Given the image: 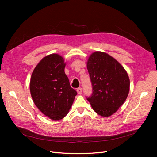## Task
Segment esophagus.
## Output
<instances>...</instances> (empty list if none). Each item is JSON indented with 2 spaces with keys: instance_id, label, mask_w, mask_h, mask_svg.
I'll return each instance as SVG.
<instances>
[{
  "instance_id": "34e87169",
  "label": "esophagus",
  "mask_w": 157,
  "mask_h": 157,
  "mask_svg": "<svg viewBox=\"0 0 157 157\" xmlns=\"http://www.w3.org/2000/svg\"><path fill=\"white\" fill-rule=\"evenodd\" d=\"M77 91L78 94H81L82 92V88H77Z\"/></svg>"
}]
</instances>
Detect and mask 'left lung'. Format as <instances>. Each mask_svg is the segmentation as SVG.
<instances>
[{
  "mask_svg": "<svg viewBox=\"0 0 157 157\" xmlns=\"http://www.w3.org/2000/svg\"><path fill=\"white\" fill-rule=\"evenodd\" d=\"M87 69L92 85V94L87 100L98 115H112L124 103L129 93L127 72L112 56L98 51L90 56Z\"/></svg>",
  "mask_w": 157,
  "mask_h": 157,
  "instance_id": "left-lung-1",
  "label": "left lung"
}]
</instances>
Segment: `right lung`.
Listing matches in <instances>:
<instances>
[{"mask_svg": "<svg viewBox=\"0 0 157 157\" xmlns=\"http://www.w3.org/2000/svg\"><path fill=\"white\" fill-rule=\"evenodd\" d=\"M65 65L59 54L46 56L33 70L30 80L33 102L44 115L54 121L67 115L77 94L65 73Z\"/></svg>", "mask_w": 157, "mask_h": 157, "instance_id": "1", "label": "right lung"}]
</instances>
